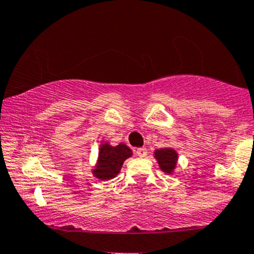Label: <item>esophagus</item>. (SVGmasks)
Returning a JSON list of instances; mask_svg holds the SVG:
<instances>
[{"label":"esophagus","instance_id":"34e87169","mask_svg":"<svg viewBox=\"0 0 254 254\" xmlns=\"http://www.w3.org/2000/svg\"><path fill=\"white\" fill-rule=\"evenodd\" d=\"M136 154H138L140 158H144V157H146V154H147V150H146L145 147L136 148Z\"/></svg>","mask_w":254,"mask_h":254}]
</instances>
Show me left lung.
<instances>
[{
  "instance_id": "left-lung-1",
  "label": "left lung",
  "mask_w": 254,
  "mask_h": 254,
  "mask_svg": "<svg viewBox=\"0 0 254 254\" xmlns=\"http://www.w3.org/2000/svg\"><path fill=\"white\" fill-rule=\"evenodd\" d=\"M154 158L157 159L159 168L163 172L168 175H172L177 168L178 153L171 147L160 148L154 151Z\"/></svg>"
}]
</instances>
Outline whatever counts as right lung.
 Wrapping results in <instances>:
<instances>
[{"label":"right lung","instance_id":"right-lung-1","mask_svg":"<svg viewBox=\"0 0 254 254\" xmlns=\"http://www.w3.org/2000/svg\"><path fill=\"white\" fill-rule=\"evenodd\" d=\"M133 152L125 144L112 146L109 142H102L98 150V157L92 175L101 181H109L115 178L121 171L124 162L132 157Z\"/></svg>","mask_w":254,"mask_h":254}]
</instances>
